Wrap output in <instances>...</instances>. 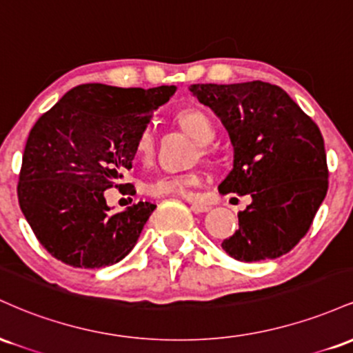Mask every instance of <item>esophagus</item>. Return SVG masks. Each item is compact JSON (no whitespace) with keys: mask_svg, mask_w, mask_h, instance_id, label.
<instances>
[{"mask_svg":"<svg viewBox=\"0 0 353 353\" xmlns=\"http://www.w3.org/2000/svg\"><path fill=\"white\" fill-rule=\"evenodd\" d=\"M188 202L190 204V209H192L194 212H208V210H210V205L205 204V202H197L194 199H188Z\"/></svg>","mask_w":353,"mask_h":353,"instance_id":"34e87169","label":"esophagus"}]
</instances>
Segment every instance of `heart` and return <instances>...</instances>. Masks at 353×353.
<instances>
[{
	"label": "heart",
	"instance_id": "obj_1",
	"mask_svg": "<svg viewBox=\"0 0 353 353\" xmlns=\"http://www.w3.org/2000/svg\"><path fill=\"white\" fill-rule=\"evenodd\" d=\"M177 121L184 128V131L196 139L199 144L212 143L216 137V125L212 119L199 111V109H184L177 116ZM136 154L141 159H151L154 149H156V132L152 125H145L136 137L134 143ZM201 154L205 156L208 149L202 145ZM202 177L199 172H176V174H161L145 184V192L154 197H192L194 189L199 188Z\"/></svg>",
	"mask_w": 353,
	"mask_h": 353
}]
</instances>
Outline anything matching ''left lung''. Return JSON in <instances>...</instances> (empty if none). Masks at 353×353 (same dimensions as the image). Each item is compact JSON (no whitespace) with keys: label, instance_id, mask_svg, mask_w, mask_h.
<instances>
[{"label":"left lung","instance_id":"8db88e82","mask_svg":"<svg viewBox=\"0 0 353 353\" xmlns=\"http://www.w3.org/2000/svg\"><path fill=\"white\" fill-rule=\"evenodd\" d=\"M189 91L212 109L234 148L232 171L221 194H250L239 229L222 249L241 262L277 259L310 229L329 189L319 125L275 84H192Z\"/></svg>","mask_w":353,"mask_h":353}]
</instances>
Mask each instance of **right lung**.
Instances as JSON below:
<instances>
[{
    "instance_id": "add662e5",
    "label": "right lung",
    "mask_w": 353,
    "mask_h": 353,
    "mask_svg": "<svg viewBox=\"0 0 353 353\" xmlns=\"http://www.w3.org/2000/svg\"><path fill=\"white\" fill-rule=\"evenodd\" d=\"M176 86L81 84L36 121L28 136L18 201L39 244L64 264L112 265L132 250L156 205L111 214L104 190L132 168L134 143Z\"/></svg>"
}]
</instances>
